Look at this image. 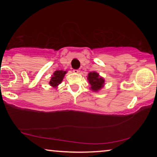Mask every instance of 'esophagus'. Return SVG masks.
<instances>
[{
	"label": "esophagus",
	"instance_id": "obj_1",
	"mask_svg": "<svg viewBox=\"0 0 157 157\" xmlns=\"http://www.w3.org/2000/svg\"><path fill=\"white\" fill-rule=\"evenodd\" d=\"M73 71H74V73H76V74H78V73L80 72V70H78V69H75V70Z\"/></svg>",
	"mask_w": 157,
	"mask_h": 157
}]
</instances>
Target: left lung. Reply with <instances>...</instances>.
Segmentation results:
<instances>
[{"instance_id":"1","label":"left lung","mask_w":157,"mask_h":157,"mask_svg":"<svg viewBox=\"0 0 157 157\" xmlns=\"http://www.w3.org/2000/svg\"><path fill=\"white\" fill-rule=\"evenodd\" d=\"M88 80L91 86V89L94 91L101 89L104 83V78L98 76V74L96 72H90L88 75Z\"/></svg>"}]
</instances>
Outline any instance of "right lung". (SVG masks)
Segmentation results:
<instances>
[{"label": "right lung", "instance_id": "1", "mask_svg": "<svg viewBox=\"0 0 157 157\" xmlns=\"http://www.w3.org/2000/svg\"><path fill=\"white\" fill-rule=\"evenodd\" d=\"M66 74V71H63L62 70H59V71H56L53 74V76H52L51 78V81L49 83L51 86L53 87H56L58 85L60 84L61 83L62 80H63L64 76Z\"/></svg>", "mask_w": 157, "mask_h": 157}]
</instances>
